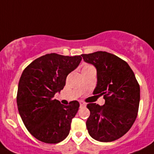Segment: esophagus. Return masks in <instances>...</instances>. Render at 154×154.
Masks as SVG:
<instances>
[{"label": "esophagus", "instance_id": "1", "mask_svg": "<svg viewBox=\"0 0 154 154\" xmlns=\"http://www.w3.org/2000/svg\"><path fill=\"white\" fill-rule=\"evenodd\" d=\"M79 103H80V107H85V106H86V103H84V102L82 101H80Z\"/></svg>", "mask_w": 154, "mask_h": 154}]
</instances>
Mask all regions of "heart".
I'll return each instance as SVG.
<instances>
[{"label":"heart","instance_id":"b5f03b06","mask_svg":"<svg viewBox=\"0 0 154 154\" xmlns=\"http://www.w3.org/2000/svg\"><path fill=\"white\" fill-rule=\"evenodd\" d=\"M94 69L93 66H92L91 65H89V64H85V65H83V66H82V71L89 70V69Z\"/></svg>","mask_w":154,"mask_h":154}]
</instances>
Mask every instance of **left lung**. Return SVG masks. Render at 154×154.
Listing matches in <instances>:
<instances>
[{"label": "left lung", "instance_id": "1", "mask_svg": "<svg viewBox=\"0 0 154 154\" xmlns=\"http://www.w3.org/2000/svg\"><path fill=\"white\" fill-rule=\"evenodd\" d=\"M97 71L94 95L103 96L105 104L89 103L90 116L86 121L89 135L100 142H112L126 134L135 122L140 89L127 62L106 51L82 55Z\"/></svg>", "mask_w": 154, "mask_h": 154}]
</instances>
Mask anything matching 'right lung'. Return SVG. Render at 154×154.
I'll return each mask as SVG.
<instances>
[{
	"mask_svg": "<svg viewBox=\"0 0 154 154\" xmlns=\"http://www.w3.org/2000/svg\"><path fill=\"white\" fill-rule=\"evenodd\" d=\"M82 57L51 53L41 56L23 71L18 83L17 105L27 130L46 143H58L69 135L78 101L64 106L53 97L65 85L68 75L78 67Z\"/></svg>",
	"mask_w": 154,
	"mask_h": 154,
	"instance_id": "right-lung-1",
	"label": "right lung"
}]
</instances>
